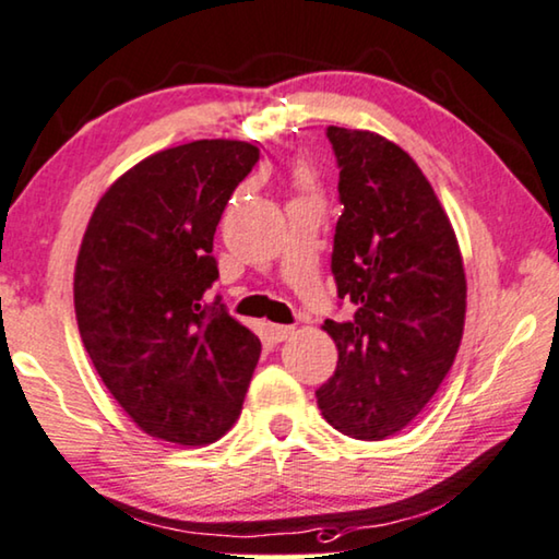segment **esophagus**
Returning <instances> with one entry per match:
<instances>
[{"label": "esophagus", "instance_id": "1", "mask_svg": "<svg viewBox=\"0 0 559 559\" xmlns=\"http://www.w3.org/2000/svg\"><path fill=\"white\" fill-rule=\"evenodd\" d=\"M269 333H271V338L276 341V344H281V341H286V338L294 336V326H283V323H271Z\"/></svg>", "mask_w": 559, "mask_h": 559}]
</instances>
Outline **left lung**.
<instances>
[{"label": "left lung", "mask_w": 559, "mask_h": 559, "mask_svg": "<svg viewBox=\"0 0 559 559\" xmlns=\"http://www.w3.org/2000/svg\"><path fill=\"white\" fill-rule=\"evenodd\" d=\"M338 165L331 273L348 321L326 319L338 364L316 391L341 435L402 431L452 369L466 313L456 236L409 153L369 130L326 128Z\"/></svg>", "instance_id": "1"}]
</instances>
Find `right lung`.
Listing matches in <instances>:
<instances>
[{"mask_svg": "<svg viewBox=\"0 0 559 559\" xmlns=\"http://www.w3.org/2000/svg\"><path fill=\"white\" fill-rule=\"evenodd\" d=\"M258 147L195 140L160 150L99 198L74 269V313L99 379L145 435L211 444L243 409L261 356L230 319L213 236Z\"/></svg>", "mask_w": 559, "mask_h": 559, "instance_id": "1", "label": "right lung"}]
</instances>
